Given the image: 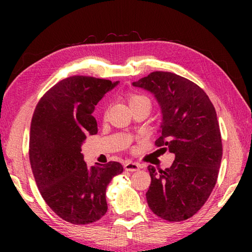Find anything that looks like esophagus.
Listing matches in <instances>:
<instances>
[{"instance_id":"1","label":"esophagus","mask_w":252,"mask_h":252,"mask_svg":"<svg viewBox=\"0 0 252 252\" xmlns=\"http://www.w3.org/2000/svg\"><path fill=\"white\" fill-rule=\"evenodd\" d=\"M125 169L126 171H130V172H134V171H138L140 169V165L138 163H135V162H126L125 163Z\"/></svg>"}]
</instances>
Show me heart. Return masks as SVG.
Here are the masks:
<instances>
[{"label":"heart","mask_w":252,"mask_h":252,"mask_svg":"<svg viewBox=\"0 0 252 252\" xmlns=\"http://www.w3.org/2000/svg\"><path fill=\"white\" fill-rule=\"evenodd\" d=\"M142 102H148V103H150V100H149L148 97L144 96V95L130 94V96H129V104H130V106L134 105V104H138V103H142Z\"/></svg>","instance_id":"1"}]
</instances>
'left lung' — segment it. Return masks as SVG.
Masks as SVG:
<instances>
[{
  "label": "left lung",
  "instance_id": "obj_1",
  "mask_svg": "<svg viewBox=\"0 0 252 252\" xmlns=\"http://www.w3.org/2000/svg\"><path fill=\"white\" fill-rule=\"evenodd\" d=\"M132 85L155 95L162 114L156 146L176 156L170 168L157 171L148 167L149 207L171 222L189 219L207 201L218 179L222 142L215 106L201 88L171 72H152Z\"/></svg>",
  "mask_w": 252,
  "mask_h": 252
}]
</instances>
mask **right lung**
<instances>
[{
    "instance_id": "1",
    "label": "right lung",
    "mask_w": 252,
    "mask_h": 252,
    "mask_svg": "<svg viewBox=\"0 0 252 252\" xmlns=\"http://www.w3.org/2000/svg\"><path fill=\"white\" fill-rule=\"evenodd\" d=\"M118 83L70 76L51 88L34 110L29 149L33 176L46 204L70 223L101 219L108 210L106 187L123 172L116 161L88 167L81 153L87 136L97 133L95 105Z\"/></svg>"
}]
</instances>
